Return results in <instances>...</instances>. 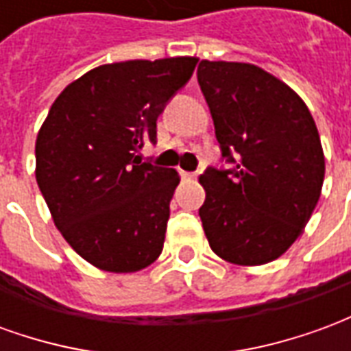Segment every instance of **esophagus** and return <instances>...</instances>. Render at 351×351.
<instances>
[{"mask_svg": "<svg viewBox=\"0 0 351 351\" xmlns=\"http://www.w3.org/2000/svg\"><path fill=\"white\" fill-rule=\"evenodd\" d=\"M180 176H182L184 180H191V178H195V173H190V171H180Z\"/></svg>", "mask_w": 351, "mask_h": 351, "instance_id": "esophagus-1", "label": "esophagus"}]
</instances>
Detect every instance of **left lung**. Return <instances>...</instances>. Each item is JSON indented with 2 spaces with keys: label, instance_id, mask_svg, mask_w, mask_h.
<instances>
[{
  "label": "left lung",
  "instance_id": "8db88e82",
  "mask_svg": "<svg viewBox=\"0 0 351 351\" xmlns=\"http://www.w3.org/2000/svg\"><path fill=\"white\" fill-rule=\"evenodd\" d=\"M197 80L221 154L235 163L233 173L208 167L199 176L206 241L228 263H271L299 239L322 195L316 122L286 82L258 65L201 60Z\"/></svg>",
  "mask_w": 351,
  "mask_h": 351
}]
</instances>
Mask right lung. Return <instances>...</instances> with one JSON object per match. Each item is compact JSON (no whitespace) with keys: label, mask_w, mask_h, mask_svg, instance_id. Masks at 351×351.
Masks as SVG:
<instances>
[{"label":"right lung","mask_w":351,"mask_h":351,"mask_svg":"<svg viewBox=\"0 0 351 351\" xmlns=\"http://www.w3.org/2000/svg\"><path fill=\"white\" fill-rule=\"evenodd\" d=\"M199 58L105 64L64 88L35 141V178L73 250L107 272H137L160 258L175 169L141 163L156 120Z\"/></svg>","instance_id":"obj_1"}]
</instances>
